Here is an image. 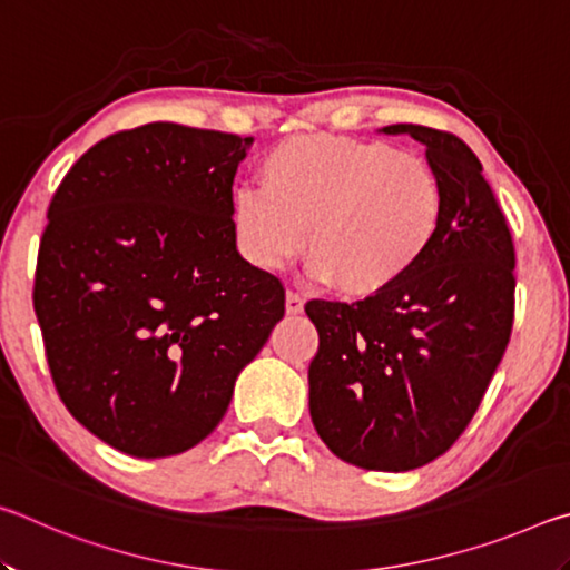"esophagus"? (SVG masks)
<instances>
[{
    "mask_svg": "<svg viewBox=\"0 0 570 570\" xmlns=\"http://www.w3.org/2000/svg\"><path fill=\"white\" fill-rule=\"evenodd\" d=\"M302 312H304V298L298 296L296 292H288L286 294V314L296 316V314H302Z\"/></svg>",
    "mask_w": 570,
    "mask_h": 570,
    "instance_id": "1",
    "label": "esophagus"
}]
</instances>
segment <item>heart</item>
<instances>
[{
    "mask_svg": "<svg viewBox=\"0 0 570 570\" xmlns=\"http://www.w3.org/2000/svg\"><path fill=\"white\" fill-rule=\"evenodd\" d=\"M258 183L230 204L246 262L278 272L308 240L312 276L352 298L400 284L435 244L445 216V190L430 163L380 140L292 135L266 153Z\"/></svg>",
    "mask_w": 570,
    "mask_h": 570,
    "instance_id": "heart-1",
    "label": "heart"
}]
</instances>
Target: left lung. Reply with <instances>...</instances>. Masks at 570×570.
I'll return each instance as SVG.
<instances>
[{
	"label": "left lung",
	"mask_w": 570,
	"mask_h": 570,
	"mask_svg": "<svg viewBox=\"0 0 570 570\" xmlns=\"http://www.w3.org/2000/svg\"><path fill=\"white\" fill-rule=\"evenodd\" d=\"M407 132L445 190L440 234L412 272L377 296L304 308L320 332L308 412L350 465L407 472L440 458L475 414L513 330L515 250L475 153L452 132Z\"/></svg>",
	"instance_id": "left-lung-1"
}]
</instances>
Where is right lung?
Masks as SVG:
<instances>
[{
  "instance_id": "add662e5",
  "label": "right lung",
  "mask_w": 570,
  "mask_h": 570,
  "mask_svg": "<svg viewBox=\"0 0 570 570\" xmlns=\"http://www.w3.org/2000/svg\"><path fill=\"white\" fill-rule=\"evenodd\" d=\"M254 138L148 122L57 188L35 314L57 394L132 458L196 448L284 316V286L238 254L230 204Z\"/></svg>"
}]
</instances>
